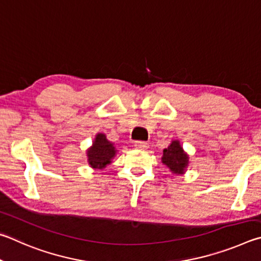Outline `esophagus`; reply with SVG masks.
Listing matches in <instances>:
<instances>
[{
	"mask_svg": "<svg viewBox=\"0 0 261 261\" xmlns=\"http://www.w3.org/2000/svg\"><path fill=\"white\" fill-rule=\"evenodd\" d=\"M134 145L139 150H147L149 148V144L147 142H143V141H136Z\"/></svg>",
	"mask_w": 261,
	"mask_h": 261,
	"instance_id": "34e87169",
	"label": "esophagus"
}]
</instances>
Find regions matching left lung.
Returning a JSON list of instances; mask_svg holds the SVG:
<instances>
[{
  "label": "left lung",
  "mask_w": 261,
  "mask_h": 261,
  "mask_svg": "<svg viewBox=\"0 0 261 261\" xmlns=\"http://www.w3.org/2000/svg\"><path fill=\"white\" fill-rule=\"evenodd\" d=\"M162 163L175 175H184L187 172L189 154L182 148L179 140H172L170 145L163 150Z\"/></svg>",
  "instance_id": "1"
}]
</instances>
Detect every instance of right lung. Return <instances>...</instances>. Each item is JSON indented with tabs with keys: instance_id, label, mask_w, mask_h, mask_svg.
I'll return each mask as SVG.
<instances>
[{
	"instance_id": "obj_1",
	"label": "right lung",
	"mask_w": 261,
	"mask_h": 261,
	"mask_svg": "<svg viewBox=\"0 0 261 261\" xmlns=\"http://www.w3.org/2000/svg\"><path fill=\"white\" fill-rule=\"evenodd\" d=\"M118 150L116 145L109 141L104 133L95 135L93 144L87 149V161L93 170H103L112 163V159L117 156Z\"/></svg>"
}]
</instances>
